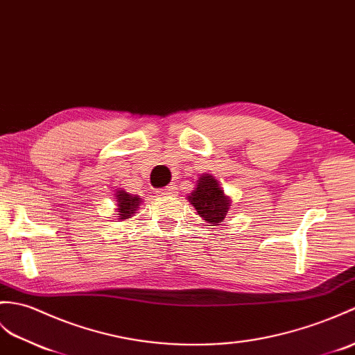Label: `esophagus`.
<instances>
[{"mask_svg":"<svg viewBox=\"0 0 355 355\" xmlns=\"http://www.w3.org/2000/svg\"><path fill=\"white\" fill-rule=\"evenodd\" d=\"M177 195V186L174 184H169L164 189H162V191H159V196H174Z\"/></svg>","mask_w":355,"mask_h":355,"instance_id":"obj_1","label":"esophagus"}]
</instances>
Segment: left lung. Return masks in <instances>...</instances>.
I'll list each match as a JSON object with an SVG mask.
<instances>
[{
    "instance_id": "1",
    "label": "left lung",
    "mask_w": 355,
    "mask_h": 355,
    "mask_svg": "<svg viewBox=\"0 0 355 355\" xmlns=\"http://www.w3.org/2000/svg\"><path fill=\"white\" fill-rule=\"evenodd\" d=\"M187 200L196 209L198 215L213 225H220L224 222L232 204V200L222 191L218 180L210 174L200 177Z\"/></svg>"
}]
</instances>
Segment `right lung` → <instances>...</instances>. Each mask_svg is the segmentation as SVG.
I'll list each match as a JSON object with an SVG mask.
<instances>
[{
    "instance_id": "add662e5",
    "label": "right lung",
    "mask_w": 355,
    "mask_h": 355,
    "mask_svg": "<svg viewBox=\"0 0 355 355\" xmlns=\"http://www.w3.org/2000/svg\"><path fill=\"white\" fill-rule=\"evenodd\" d=\"M116 202H118V209H116L118 219L123 220L135 216V213L139 209V204L142 202V200H140L137 195H130L125 191H118Z\"/></svg>"
}]
</instances>
